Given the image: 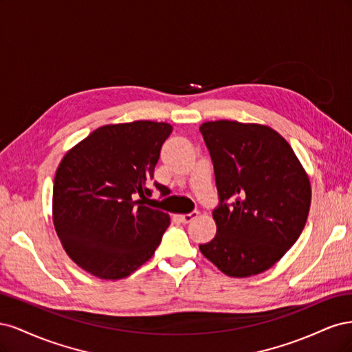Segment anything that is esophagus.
<instances>
[{"label": "esophagus", "instance_id": "esophagus-1", "mask_svg": "<svg viewBox=\"0 0 352 352\" xmlns=\"http://www.w3.org/2000/svg\"><path fill=\"white\" fill-rule=\"evenodd\" d=\"M198 217V211H192V212H188V214H182L179 216V220L182 223H190L194 219Z\"/></svg>", "mask_w": 352, "mask_h": 352}]
</instances>
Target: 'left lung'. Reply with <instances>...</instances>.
Here are the masks:
<instances>
[{"label": "left lung", "instance_id": "8db88e82", "mask_svg": "<svg viewBox=\"0 0 352 352\" xmlns=\"http://www.w3.org/2000/svg\"><path fill=\"white\" fill-rule=\"evenodd\" d=\"M199 131L214 167L217 233L199 250L232 278H250L280 260L300 238L311 186L301 163L269 126L207 122Z\"/></svg>", "mask_w": 352, "mask_h": 352}]
</instances>
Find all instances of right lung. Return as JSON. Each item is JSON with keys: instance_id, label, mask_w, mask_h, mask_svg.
<instances>
[{"instance_id": "add662e5", "label": "right lung", "mask_w": 352, "mask_h": 352, "mask_svg": "<svg viewBox=\"0 0 352 352\" xmlns=\"http://www.w3.org/2000/svg\"><path fill=\"white\" fill-rule=\"evenodd\" d=\"M168 123L107 124L61 160L52 189V219L69 257L105 280L123 279L153 257L170 225L145 206L157 188L154 168Z\"/></svg>"}]
</instances>
